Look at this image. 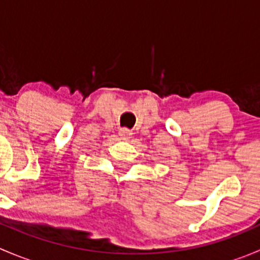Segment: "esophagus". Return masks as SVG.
Segmentation results:
<instances>
[{
    "label": "esophagus",
    "instance_id": "esophagus-1",
    "mask_svg": "<svg viewBox=\"0 0 260 260\" xmlns=\"http://www.w3.org/2000/svg\"><path fill=\"white\" fill-rule=\"evenodd\" d=\"M119 136H120V138H122V140L127 141V140H129L131 137H132V132H131L129 129H127V128H120Z\"/></svg>",
    "mask_w": 260,
    "mask_h": 260
}]
</instances>
